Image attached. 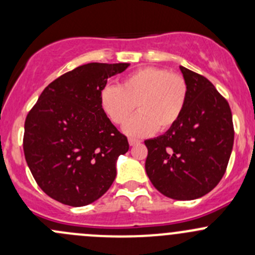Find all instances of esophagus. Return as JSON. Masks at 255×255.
<instances>
[{"label": "esophagus", "instance_id": "esophagus-1", "mask_svg": "<svg viewBox=\"0 0 255 255\" xmlns=\"http://www.w3.org/2000/svg\"><path fill=\"white\" fill-rule=\"evenodd\" d=\"M128 142H129V145H135V144L140 143V140L135 139V138H129V139H128Z\"/></svg>", "mask_w": 255, "mask_h": 255}]
</instances>
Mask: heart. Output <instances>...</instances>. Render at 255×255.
<instances>
[{"label": "heart", "mask_w": 255, "mask_h": 255, "mask_svg": "<svg viewBox=\"0 0 255 255\" xmlns=\"http://www.w3.org/2000/svg\"><path fill=\"white\" fill-rule=\"evenodd\" d=\"M187 100V84L180 74L146 66L128 74L120 86H105L100 105L116 125H123L135 107L140 112L125 126L133 137L170 129L180 120Z\"/></svg>", "instance_id": "obj_1"}]
</instances>
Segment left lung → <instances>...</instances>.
I'll use <instances>...</instances> for the list:
<instances>
[{
    "label": "left lung",
    "mask_w": 255,
    "mask_h": 255,
    "mask_svg": "<svg viewBox=\"0 0 255 255\" xmlns=\"http://www.w3.org/2000/svg\"><path fill=\"white\" fill-rule=\"evenodd\" d=\"M187 100L180 120L165 134L145 140V171L159 192L174 200H195L217 186L235 140L227 100L205 76L180 66Z\"/></svg>",
    "instance_id": "left-lung-1"
}]
</instances>
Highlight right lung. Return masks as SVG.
Listing matches in <instances>:
<instances>
[{
    "label": "right lung",
    "instance_id": "add662e5",
    "mask_svg": "<svg viewBox=\"0 0 255 255\" xmlns=\"http://www.w3.org/2000/svg\"><path fill=\"white\" fill-rule=\"evenodd\" d=\"M129 64L90 63L59 76L40 94L24 122L23 150L38 186L79 207L111 187L116 160L129 149L100 105L107 79Z\"/></svg>",
    "mask_w": 255,
    "mask_h": 255
}]
</instances>
